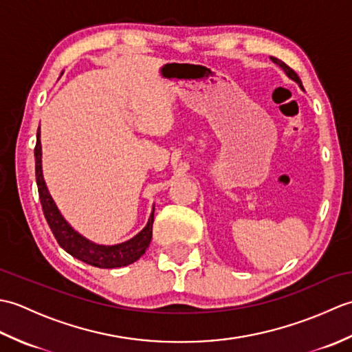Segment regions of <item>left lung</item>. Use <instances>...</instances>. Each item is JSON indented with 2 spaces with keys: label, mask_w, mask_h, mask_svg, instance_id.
Masks as SVG:
<instances>
[{
  "label": "left lung",
  "mask_w": 352,
  "mask_h": 352,
  "mask_svg": "<svg viewBox=\"0 0 352 352\" xmlns=\"http://www.w3.org/2000/svg\"><path fill=\"white\" fill-rule=\"evenodd\" d=\"M271 60L275 63V65H278L280 66V68L284 71V72H286V76L290 78V80H294L295 81V83H298V86H300L301 89H302V91H304V87H302V83H301V80H300V77H298V74L294 71V69H292V68H289V66L286 65V63H284V62H281L280 60V58H276V57H271Z\"/></svg>",
  "instance_id": "left-lung-1"
}]
</instances>
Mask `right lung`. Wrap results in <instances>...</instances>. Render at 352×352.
<instances>
[{"instance_id":"right-lung-1","label":"right lung","mask_w":352,"mask_h":352,"mask_svg":"<svg viewBox=\"0 0 352 352\" xmlns=\"http://www.w3.org/2000/svg\"><path fill=\"white\" fill-rule=\"evenodd\" d=\"M36 148H34V159H36V183L37 190H39V199L42 204V210L47 219L52 234L57 239L58 245L81 261L87 265H92L102 269L121 267L129 266L134 261L144 256L146 248L149 246L153 237V222H154V207L149 214V219L144 230L131 237L130 241L116 243V245H98L89 241L85 236H81L78 231L74 230L68 221L63 218V214L58 210L54 199L50 195L47 183L43 180L42 172V145H41V126L37 130L36 136Z\"/></svg>"}]
</instances>
